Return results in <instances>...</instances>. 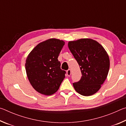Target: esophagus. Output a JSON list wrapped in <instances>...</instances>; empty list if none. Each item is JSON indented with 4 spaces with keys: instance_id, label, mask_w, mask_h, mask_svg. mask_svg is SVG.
Returning a JSON list of instances; mask_svg holds the SVG:
<instances>
[{
    "instance_id": "esophagus-1",
    "label": "esophagus",
    "mask_w": 126,
    "mask_h": 126,
    "mask_svg": "<svg viewBox=\"0 0 126 126\" xmlns=\"http://www.w3.org/2000/svg\"><path fill=\"white\" fill-rule=\"evenodd\" d=\"M67 74L68 76H70L71 75V69H68L67 71Z\"/></svg>"
}]
</instances>
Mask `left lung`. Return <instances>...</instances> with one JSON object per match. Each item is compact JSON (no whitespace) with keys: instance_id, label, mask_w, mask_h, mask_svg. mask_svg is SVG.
Returning <instances> with one entry per match:
<instances>
[{"instance_id":"obj_1","label":"left lung","mask_w":126,"mask_h":126,"mask_svg":"<svg viewBox=\"0 0 126 126\" xmlns=\"http://www.w3.org/2000/svg\"><path fill=\"white\" fill-rule=\"evenodd\" d=\"M68 46L82 74L79 82L73 83L74 89L84 96L94 94L107 77L110 65L108 53L101 44L90 38L69 41Z\"/></svg>"}]
</instances>
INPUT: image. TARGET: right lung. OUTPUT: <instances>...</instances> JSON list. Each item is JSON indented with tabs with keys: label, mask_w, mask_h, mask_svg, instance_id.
Returning <instances> with one entry per match:
<instances>
[{
	"label": "right lung",
	"mask_w": 126,
	"mask_h": 126,
	"mask_svg": "<svg viewBox=\"0 0 126 126\" xmlns=\"http://www.w3.org/2000/svg\"><path fill=\"white\" fill-rule=\"evenodd\" d=\"M65 44L62 40L50 38L40 42L29 53L25 61V70L30 83L36 91L50 95L58 90L65 78L58 60Z\"/></svg>",
	"instance_id": "1"
}]
</instances>
